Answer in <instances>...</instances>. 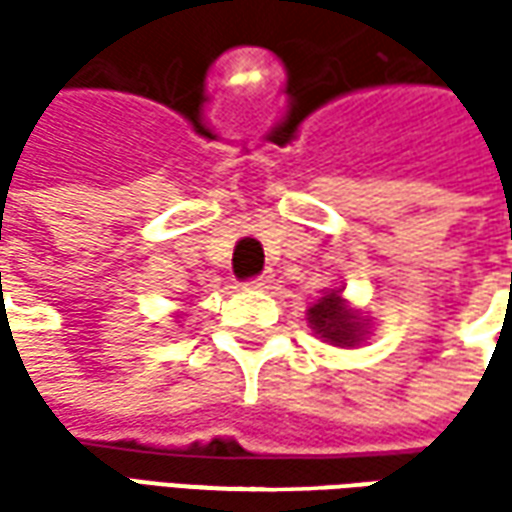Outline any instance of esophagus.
Wrapping results in <instances>:
<instances>
[{
	"label": "esophagus",
	"mask_w": 512,
	"mask_h": 512,
	"mask_svg": "<svg viewBox=\"0 0 512 512\" xmlns=\"http://www.w3.org/2000/svg\"><path fill=\"white\" fill-rule=\"evenodd\" d=\"M270 282H273V273H262V276H253V279H247L245 287H253V290H265V287H270Z\"/></svg>",
	"instance_id": "obj_1"
}]
</instances>
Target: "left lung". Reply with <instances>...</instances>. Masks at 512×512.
Wrapping results in <instances>:
<instances>
[{
  "label": "left lung",
  "instance_id": "1",
  "mask_svg": "<svg viewBox=\"0 0 512 512\" xmlns=\"http://www.w3.org/2000/svg\"><path fill=\"white\" fill-rule=\"evenodd\" d=\"M307 319L322 339L339 344V347H353L364 336V325L359 322V316L344 307L342 296L336 290L322 296L316 305L310 307Z\"/></svg>",
  "mask_w": 512,
  "mask_h": 512
}]
</instances>
